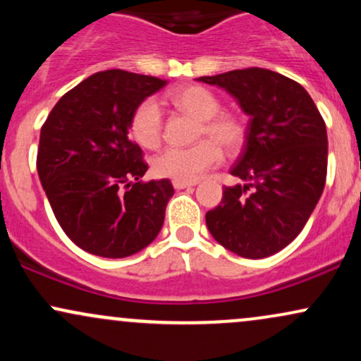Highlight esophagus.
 <instances>
[{
    "label": "esophagus",
    "mask_w": 361,
    "mask_h": 361,
    "mask_svg": "<svg viewBox=\"0 0 361 361\" xmlns=\"http://www.w3.org/2000/svg\"><path fill=\"white\" fill-rule=\"evenodd\" d=\"M197 183L195 181H183V180H173V186H175L176 190H181V188H188V186H195Z\"/></svg>",
    "instance_id": "esophagus-1"
}]
</instances>
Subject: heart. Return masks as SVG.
<instances>
[{
	"mask_svg": "<svg viewBox=\"0 0 361 361\" xmlns=\"http://www.w3.org/2000/svg\"><path fill=\"white\" fill-rule=\"evenodd\" d=\"M169 102L175 109L200 120V137H212L214 140L205 139L190 147L164 149L152 163L157 176L195 181L207 169L221 163L222 149L218 146L219 143L229 151L241 146L244 139L243 122L233 114H219L221 103L210 90L204 86H186L173 91ZM130 134L142 147L154 149L159 146L163 135V114L154 98H146L132 111Z\"/></svg>",
	"mask_w": 361,
	"mask_h": 361,
	"instance_id": "b5f03b06",
	"label": "heart"
}]
</instances>
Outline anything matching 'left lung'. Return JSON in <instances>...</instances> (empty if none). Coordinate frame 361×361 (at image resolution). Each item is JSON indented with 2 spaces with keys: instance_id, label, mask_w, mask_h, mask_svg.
I'll list each match as a JSON object with an SVG mask.
<instances>
[{
  "instance_id": "obj_1",
  "label": "left lung",
  "mask_w": 361,
  "mask_h": 361,
  "mask_svg": "<svg viewBox=\"0 0 361 361\" xmlns=\"http://www.w3.org/2000/svg\"><path fill=\"white\" fill-rule=\"evenodd\" d=\"M238 100L250 117L246 146L224 186L221 205L205 215L226 250L251 259L288 246L309 221L326 185L327 132L316 103L299 82L270 69L202 76Z\"/></svg>"
}]
</instances>
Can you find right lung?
Returning <instances> with one entry per match:
<instances>
[{
  "mask_svg": "<svg viewBox=\"0 0 361 361\" xmlns=\"http://www.w3.org/2000/svg\"><path fill=\"white\" fill-rule=\"evenodd\" d=\"M166 81L109 69L56 103L40 130L37 171L54 215L81 250L127 258L159 234L175 190L142 183L147 164L128 137L132 111Z\"/></svg>",
  "mask_w": 361,
  "mask_h": 361,
  "instance_id": "add662e5",
  "label": "right lung"
}]
</instances>
